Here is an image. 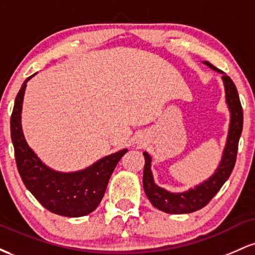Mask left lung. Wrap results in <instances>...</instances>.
<instances>
[{
	"label": "left lung",
	"mask_w": 255,
	"mask_h": 255,
	"mask_svg": "<svg viewBox=\"0 0 255 255\" xmlns=\"http://www.w3.org/2000/svg\"><path fill=\"white\" fill-rule=\"evenodd\" d=\"M203 63L209 68H211L212 71L222 74L225 103H227L230 115L227 141H225L223 152H222L219 164L211 176L207 177L206 180L197 184V186L178 193L166 191L165 188H162L154 182L153 174L151 170L152 158L147 152H144L145 166L144 176H142L144 191L148 200L156 209L163 212L170 213V215L191 213L206 206L210 203V200L222 188L225 181L229 178L234 165H235L236 154H238V145L242 133V125H244V114H242V107L240 103L238 90H236L233 80L224 72L219 71L218 68H216L213 64L207 62V61H203Z\"/></svg>",
	"instance_id": "1"
}]
</instances>
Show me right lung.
Returning <instances> with one entry per match:
<instances>
[{
	"instance_id": "add662e5",
	"label": "right lung",
	"mask_w": 255,
	"mask_h": 255,
	"mask_svg": "<svg viewBox=\"0 0 255 255\" xmlns=\"http://www.w3.org/2000/svg\"><path fill=\"white\" fill-rule=\"evenodd\" d=\"M31 75L21 85L10 118V134L16 166L26 188L46 210L64 217H83L93 212L104 197L109 178L127 148L108 154L85 169L63 172L50 168L26 141L21 126L22 103Z\"/></svg>"
}]
</instances>
